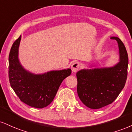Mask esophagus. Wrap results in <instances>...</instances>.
I'll return each mask as SVG.
<instances>
[{"label": "esophagus", "mask_w": 132, "mask_h": 132, "mask_svg": "<svg viewBox=\"0 0 132 132\" xmlns=\"http://www.w3.org/2000/svg\"><path fill=\"white\" fill-rule=\"evenodd\" d=\"M80 68V65L77 62H75V63H73L72 65H71V69L73 72H76Z\"/></svg>", "instance_id": "34e87169"}]
</instances>
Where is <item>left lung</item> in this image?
Listing matches in <instances>:
<instances>
[{"instance_id":"left-lung-1","label":"left lung","mask_w":132,"mask_h":132,"mask_svg":"<svg viewBox=\"0 0 132 132\" xmlns=\"http://www.w3.org/2000/svg\"><path fill=\"white\" fill-rule=\"evenodd\" d=\"M117 42L119 61L112 67L83 69L76 74L77 94L85 106L100 109L111 104L123 89L127 77L128 54L119 38L111 37Z\"/></svg>"}]
</instances>
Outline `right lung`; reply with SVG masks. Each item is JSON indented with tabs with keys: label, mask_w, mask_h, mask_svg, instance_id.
I'll use <instances>...</instances> for the list:
<instances>
[{
	"label": "right lung",
	"mask_w": 132,
	"mask_h": 132,
	"mask_svg": "<svg viewBox=\"0 0 132 132\" xmlns=\"http://www.w3.org/2000/svg\"><path fill=\"white\" fill-rule=\"evenodd\" d=\"M21 36L16 39L9 54L10 85L20 100L31 107L44 108L53 100L61 82L71 74L69 68L35 74L25 69L18 58Z\"/></svg>",
	"instance_id": "add662e5"
}]
</instances>
